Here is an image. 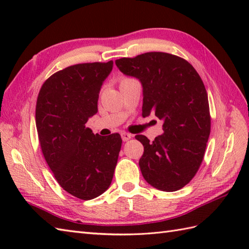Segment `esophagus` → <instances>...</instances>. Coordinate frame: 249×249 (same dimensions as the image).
Segmentation results:
<instances>
[{"label": "esophagus", "mask_w": 249, "mask_h": 249, "mask_svg": "<svg viewBox=\"0 0 249 249\" xmlns=\"http://www.w3.org/2000/svg\"><path fill=\"white\" fill-rule=\"evenodd\" d=\"M121 136H122V140L123 141H128L131 138V135L128 133H125V131H123V133L121 134Z\"/></svg>", "instance_id": "esophagus-1"}]
</instances>
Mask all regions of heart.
<instances>
[{
  "label": "heart",
  "instance_id": "heart-1",
  "mask_svg": "<svg viewBox=\"0 0 249 249\" xmlns=\"http://www.w3.org/2000/svg\"><path fill=\"white\" fill-rule=\"evenodd\" d=\"M127 79H129V78H123V79H122V80H121V82H122V81H125V80H127Z\"/></svg>",
  "mask_w": 249,
  "mask_h": 249
}]
</instances>
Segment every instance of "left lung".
<instances>
[{"mask_svg": "<svg viewBox=\"0 0 249 249\" xmlns=\"http://www.w3.org/2000/svg\"><path fill=\"white\" fill-rule=\"evenodd\" d=\"M119 70L139 79L143 88L142 115L154 113L163 133L144 146L139 160L145 181L162 192H176L192 181L203 160L211 133L208 93L193 65L166 52H146L115 61Z\"/></svg>", "mask_w": 249, "mask_h": 249, "instance_id": "1", "label": "left lung"}]
</instances>
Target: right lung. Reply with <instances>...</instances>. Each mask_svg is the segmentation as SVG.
Masks as SVG:
<instances>
[{
  "label": "right lung",
  "mask_w": 249,
  "mask_h": 249,
  "mask_svg": "<svg viewBox=\"0 0 249 249\" xmlns=\"http://www.w3.org/2000/svg\"><path fill=\"white\" fill-rule=\"evenodd\" d=\"M113 62L82 63L54 72L40 88L35 121L41 152L60 186L81 200L105 193L121 151L119 134L94 135L86 124L97 113L102 84Z\"/></svg>",
  "instance_id": "1"
}]
</instances>
